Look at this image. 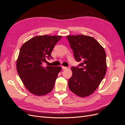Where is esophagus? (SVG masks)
<instances>
[{
	"instance_id": "esophagus-1",
	"label": "esophagus",
	"mask_w": 125,
	"mask_h": 125,
	"mask_svg": "<svg viewBox=\"0 0 125 125\" xmlns=\"http://www.w3.org/2000/svg\"><path fill=\"white\" fill-rule=\"evenodd\" d=\"M62 69L63 70V69H67V67H65V66H62Z\"/></svg>"
}]
</instances>
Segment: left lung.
<instances>
[{"label": "left lung", "mask_w": 125, "mask_h": 125, "mask_svg": "<svg viewBox=\"0 0 125 125\" xmlns=\"http://www.w3.org/2000/svg\"><path fill=\"white\" fill-rule=\"evenodd\" d=\"M74 58L80 62L72 67L68 80L69 89L77 95H91L99 86L106 73V57L104 48L93 37L84 35L67 36Z\"/></svg>", "instance_id": "1"}]
</instances>
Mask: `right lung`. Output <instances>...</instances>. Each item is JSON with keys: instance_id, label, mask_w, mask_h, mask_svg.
I'll use <instances>...</instances> for the list:
<instances>
[{"instance_id": "add662e5", "label": "right lung", "mask_w": 125, "mask_h": 125, "mask_svg": "<svg viewBox=\"0 0 125 125\" xmlns=\"http://www.w3.org/2000/svg\"><path fill=\"white\" fill-rule=\"evenodd\" d=\"M62 36L41 35L34 37L21 46L17 61V70L25 88L36 95H44L53 89L60 67L47 66L46 58Z\"/></svg>"}]
</instances>
